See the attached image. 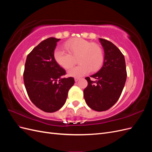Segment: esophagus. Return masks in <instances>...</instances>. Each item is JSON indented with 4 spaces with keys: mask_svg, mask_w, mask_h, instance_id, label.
Returning <instances> with one entry per match:
<instances>
[{
    "mask_svg": "<svg viewBox=\"0 0 152 152\" xmlns=\"http://www.w3.org/2000/svg\"><path fill=\"white\" fill-rule=\"evenodd\" d=\"M79 80H80V79H79V78H77V77L75 78V82H77V81H79Z\"/></svg>",
    "mask_w": 152,
    "mask_h": 152,
    "instance_id": "1",
    "label": "esophagus"
}]
</instances>
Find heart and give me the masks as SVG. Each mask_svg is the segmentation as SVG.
Returning a JSON list of instances; mask_svg holds the SVG:
<instances>
[{"label": "heart", "instance_id": "heart-1", "mask_svg": "<svg viewBox=\"0 0 152 152\" xmlns=\"http://www.w3.org/2000/svg\"><path fill=\"white\" fill-rule=\"evenodd\" d=\"M65 48L68 53L61 48H56L53 57L58 65L65 70L74 65V58H78L77 61L80 65L68 71L69 76L80 77L89 70L92 72L99 70L103 65V50L97 44L83 39H73L65 42Z\"/></svg>", "mask_w": 152, "mask_h": 152}]
</instances>
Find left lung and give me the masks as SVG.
Segmentation results:
<instances>
[{
	"label": "left lung",
	"instance_id": "left-lung-1",
	"mask_svg": "<svg viewBox=\"0 0 152 152\" xmlns=\"http://www.w3.org/2000/svg\"><path fill=\"white\" fill-rule=\"evenodd\" d=\"M104 49L103 65L95 74L86 78L88 85L84 90L87 104L95 111L102 112L113 106L120 98L127 78L125 58L112 42L99 39Z\"/></svg>",
	"mask_w": 152,
	"mask_h": 152
}]
</instances>
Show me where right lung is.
<instances>
[{"instance_id":"add662e5","label":"right lung","mask_w":152,"mask_h":152,"mask_svg":"<svg viewBox=\"0 0 152 152\" xmlns=\"http://www.w3.org/2000/svg\"><path fill=\"white\" fill-rule=\"evenodd\" d=\"M59 40L50 37L34 48L27 56L23 73L25 86L31 102L48 113L63 107L69 89L75 83L73 77H63L65 70L54 59Z\"/></svg>"}]
</instances>
